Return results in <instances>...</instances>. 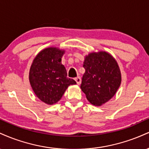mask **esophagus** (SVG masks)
Here are the masks:
<instances>
[{"label": "esophagus", "mask_w": 149, "mask_h": 149, "mask_svg": "<svg viewBox=\"0 0 149 149\" xmlns=\"http://www.w3.org/2000/svg\"><path fill=\"white\" fill-rule=\"evenodd\" d=\"M75 80H76L78 85H80V83H81V78H80V76H78L76 77V78H75Z\"/></svg>", "instance_id": "34e87169"}]
</instances>
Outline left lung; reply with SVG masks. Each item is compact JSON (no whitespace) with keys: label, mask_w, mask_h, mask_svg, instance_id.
<instances>
[{"label":"left lung","mask_w":149,"mask_h":149,"mask_svg":"<svg viewBox=\"0 0 149 149\" xmlns=\"http://www.w3.org/2000/svg\"><path fill=\"white\" fill-rule=\"evenodd\" d=\"M83 67L85 72L80 88L90 103L102 106L115 95L120 85L117 61L108 52H92L85 57Z\"/></svg>","instance_id":"left-lung-1"}]
</instances>
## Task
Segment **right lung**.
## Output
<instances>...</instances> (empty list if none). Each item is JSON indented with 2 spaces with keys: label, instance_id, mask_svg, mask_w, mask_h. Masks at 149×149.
<instances>
[{
  "label": "right lung",
  "instance_id": "add662e5",
  "mask_svg": "<svg viewBox=\"0 0 149 149\" xmlns=\"http://www.w3.org/2000/svg\"><path fill=\"white\" fill-rule=\"evenodd\" d=\"M64 50L57 47L42 49L33 59L30 68L31 86L37 97L45 104L52 105L60 100L70 85L76 84L67 78L61 57Z\"/></svg>",
  "mask_w": 149,
  "mask_h": 149
}]
</instances>
